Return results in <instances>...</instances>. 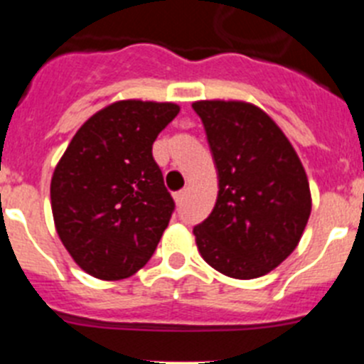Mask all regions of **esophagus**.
I'll return each instance as SVG.
<instances>
[{"label":"esophagus","instance_id":"esophagus-1","mask_svg":"<svg viewBox=\"0 0 364 364\" xmlns=\"http://www.w3.org/2000/svg\"><path fill=\"white\" fill-rule=\"evenodd\" d=\"M173 198H175L176 204H182V202H184V198H186V191H184V189H182V191H176L175 195H173Z\"/></svg>","mask_w":364,"mask_h":364}]
</instances>
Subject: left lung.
<instances>
[{"mask_svg":"<svg viewBox=\"0 0 364 364\" xmlns=\"http://www.w3.org/2000/svg\"><path fill=\"white\" fill-rule=\"evenodd\" d=\"M193 109L218 173L213 211L193 228L198 252L228 277H262L297 247L310 218L304 167L262 109L224 100H202Z\"/></svg>","mask_w":364,"mask_h":364,"instance_id":"obj_1","label":"left lung"}]
</instances>
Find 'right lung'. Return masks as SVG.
<instances>
[{
  "instance_id": "right-lung-1",
  "label": "right lung",
  "mask_w": 364,
  "mask_h": 364,
  "mask_svg": "<svg viewBox=\"0 0 364 364\" xmlns=\"http://www.w3.org/2000/svg\"><path fill=\"white\" fill-rule=\"evenodd\" d=\"M178 111L169 102H114L80 127L58 162L50 180L54 226L92 277H131L159 246L175 202L153 142Z\"/></svg>"
}]
</instances>
